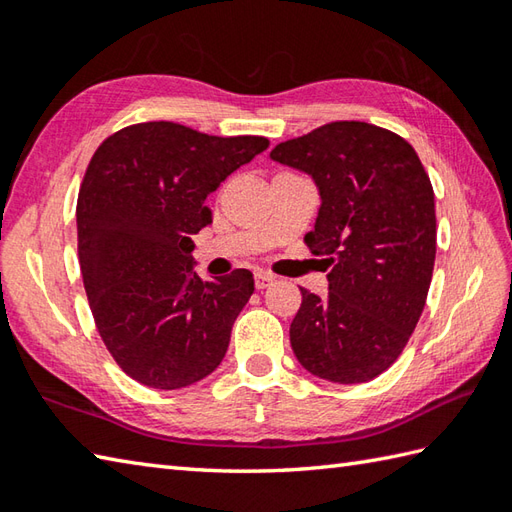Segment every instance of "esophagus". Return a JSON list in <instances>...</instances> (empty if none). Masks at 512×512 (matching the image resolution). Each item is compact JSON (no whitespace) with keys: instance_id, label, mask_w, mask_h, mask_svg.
Here are the masks:
<instances>
[{"instance_id":"1","label":"esophagus","mask_w":512,"mask_h":512,"mask_svg":"<svg viewBox=\"0 0 512 512\" xmlns=\"http://www.w3.org/2000/svg\"><path fill=\"white\" fill-rule=\"evenodd\" d=\"M273 281H275L273 275H268V273H255V288H257V290L268 288L270 284H273Z\"/></svg>"}]
</instances>
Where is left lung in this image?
<instances>
[{"mask_svg": "<svg viewBox=\"0 0 512 512\" xmlns=\"http://www.w3.org/2000/svg\"><path fill=\"white\" fill-rule=\"evenodd\" d=\"M270 158L308 173L321 206L306 235L330 268L328 297L301 288L290 345L310 374L356 385L405 350L436 262V202L416 151L389 129L339 121Z\"/></svg>", "mask_w": 512, "mask_h": 512, "instance_id": "obj_1", "label": "left lung"}]
</instances>
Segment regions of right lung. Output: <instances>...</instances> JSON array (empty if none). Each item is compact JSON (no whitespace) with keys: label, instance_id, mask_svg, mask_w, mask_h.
<instances>
[{"label":"right lung","instance_id":"obj_1","mask_svg":"<svg viewBox=\"0 0 512 512\" xmlns=\"http://www.w3.org/2000/svg\"><path fill=\"white\" fill-rule=\"evenodd\" d=\"M268 145L154 121L92 156L76 202L83 286L105 347L140 385L180 389L222 363L255 279L237 268L204 281L193 235L211 222L206 198Z\"/></svg>","mask_w":512,"mask_h":512}]
</instances>
